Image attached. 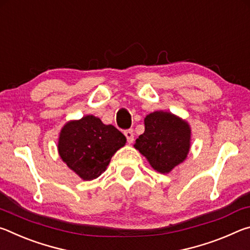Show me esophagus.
I'll return each instance as SVG.
<instances>
[{
	"label": "esophagus",
	"instance_id": "34e87169",
	"mask_svg": "<svg viewBox=\"0 0 250 250\" xmlns=\"http://www.w3.org/2000/svg\"><path fill=\"white\" fill-rule=\"evenodd\" d=\"M124 134L125 135L126 138V141L128 143H132L134 140V133H133V130L132 129H126L124 131Z\"/></svg>",
	"mask_w": 250,
	"mask_h": 250
}]
</instances>
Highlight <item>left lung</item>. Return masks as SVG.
Here are the masks:
<instances>
[{
	"mask_svg": "<svg viewBox=\"0 0 250 250\" xmlns=\"http://www.w3.org/2000/svg\"><path fill=\"white\" fill-rule=\"evenodd\" d=\"M146 130L135 141L138 149L160 173H168L183 162L189 150L188 122L170 112L155 111L145 119Z\"/></svg>",
	"mask_w": 250,
	"mask_h": 250,
	"instance_id": "obj_1",
	"label": "left lung"
}]
</instances>
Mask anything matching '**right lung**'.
Returning a JSON list of instances; mask_svg holds the SVG:
<instances>
[{
	"label": "right lung",
	"mask_w": 250,
	"mask_h": 250,
	"mask_svg": "<svg viewBox=\"0 0 250 250\" xmlns=\"http://www.w3.org/2000/svg\"><path fill=\"white\" fill-rule=\"evenodd\" d=\"M125 145V137L115 126L104 125L95 116H86L64 125L58 152L76 174L90 181L101 175L112 155Z\"/></svg>",
	"instance_id": "add662e5"
}]
</instances>
